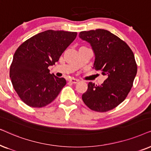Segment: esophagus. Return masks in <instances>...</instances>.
Here are the masks:
<instances>
[{
    "label": "esophagus",
    "instance_id": "esophagus-1",
    "mask_svg": "<svg viewBox=\"0 0 151 151\" xmlns=\"http://www.w3.org/2000/svg\"><path fill=\"white\" fill-rule=\"evenodd\" d=\"M78 81H79V80L76 79H71L69 80V82H70V83H77Z\"/></svg>",
    "mask_w": 151,
    "mask_h": 151
}]
</instances>
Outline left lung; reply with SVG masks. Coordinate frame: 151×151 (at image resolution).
I'll list each match as a JSON object with an SVG mask.
<instances>
[{
  "instance_id": "8db88e82",
  "label": "left lung",
  "mask_w": 151,
  "mask_h": 151,
  "mask_svg": "<svg viewBox=\"0 0 151 151\" xmlns=\"http://www.w3.org/2000/svg\"><path fill=\"white\" fill-rule=\"evenodd\" d=\"M79 36L91 45L95 56L93 68L107 77L100 86L89 82L82 99L94 111L113 109L124 101L133 84L137 71L133 52L125 42L108 30L83 31Z\"/></svg>"
}]
</instances>
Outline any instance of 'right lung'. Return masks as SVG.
Wrapping results in <instances>:
<instances>
[{
  "instance_id": "1",
  "label": "right lung",
  "mask_w": 151,
  "mask_h": 151,
  "mask_svg": "<svg viewBox=\"0 0 151 151\" xmlns=\"http://www.w3.org/2000/svg\"><path fill=\"white\" fill-rule=\"evenodd\" d=\"M77 35L74 32L46 30L18 47L10 66L9 77L15 91L27 106L44 107L61 92L65 79L50 74L48 67L59 61Z\"/></svg>"
}]
</instances>
